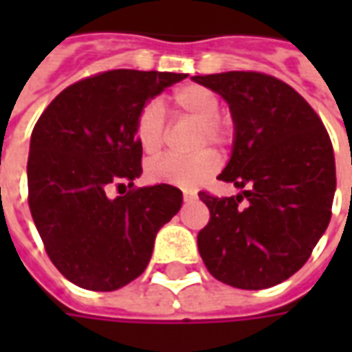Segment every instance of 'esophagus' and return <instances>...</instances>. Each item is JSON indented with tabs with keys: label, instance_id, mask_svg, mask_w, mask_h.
Segmentation results:
<instances>
[{
	"label": "esophagus",
	"instance_id": "1",
	"mask_svg": "<svg viewBox=\"0 0 352 352\" xmlns=\"http://www.w3.org/2000/svg\"><path fill=\"white\" fill-rule=\"evenodd\" d=\"M183 199H184V201H190V199H196V192L183 190Z\"/></svg>",
	"mask_w": 352,
	"mask_h": 352
}]
</instances>
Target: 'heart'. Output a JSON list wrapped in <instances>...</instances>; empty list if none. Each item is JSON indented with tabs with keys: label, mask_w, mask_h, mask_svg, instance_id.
Here are the masks:
<instances>
[{
	"label": "heart",
	"mask_w": 352,
	"mask_h": 352,
	"mask_svg": "<svg viewBox=\"0 0 352 352\" xmlns=\"http://www.w3.org/2000/svg\"><path fill=\"white\" fill-rule=\"evenodd\" d=\"M177 115L198 118L199 128L196 135V146H206L207 143L226 146L234 138V126L228 116L219 113L221 100L219 96L201 85H186L171 96ZM168 122L166 113L158 101H146L135 118V138L146 154H156L166 143ZM221 168V156L206 148L196 154H166L162 158L148 162L146 177L153 183L173 184L181 188H194L206 179L217 173Z\"/></svg>",
	"instance_id": "heart-1"
}]
</instances>
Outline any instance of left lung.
Wrapping results in <instances>:
<instances>
[{
	"instance_id": "obj_1",
	"label": "left lung",
	"mask_w": 352,
	"mask_h": 352,
	"mask_svg": "<svg viewBox=\"0 0 352 352\" xmlns=\"http://www.w3.org/2000/svg\"><path fill=\"white\" fill-rule=\"evenodd\" d=\"M228 101L236 139L219 179L232 198L199 192L209 222L198 234L214 279L243 290L279 285L302 267L328 228L336 160L320 116L294 88L258 72L192 77Z\"/></svg>"
}]
</instances>
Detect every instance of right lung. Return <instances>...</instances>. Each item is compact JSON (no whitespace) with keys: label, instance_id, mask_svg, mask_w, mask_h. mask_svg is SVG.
Returning a JSON list of instances; mask_svg holds the SVG:
<instances>
[{"label":"right lung","instance_id":"1","mask_svg":"<svg viewBox=\"0 0 352 352\" xmlns=\"http://www.w3.org/2000/svg\"><path fill=\"white\" fill-rule=\"evenodd\" d=\"M184 73L111 69L58 94L32 131L28 204L58 272L111 292L145 272L158 230L183 204L171 184L135 188L143 148L135 118ZM124 190L109 199V188Z\"/></svg>","mask_w":352,"mask_h":352}]
</instances>
